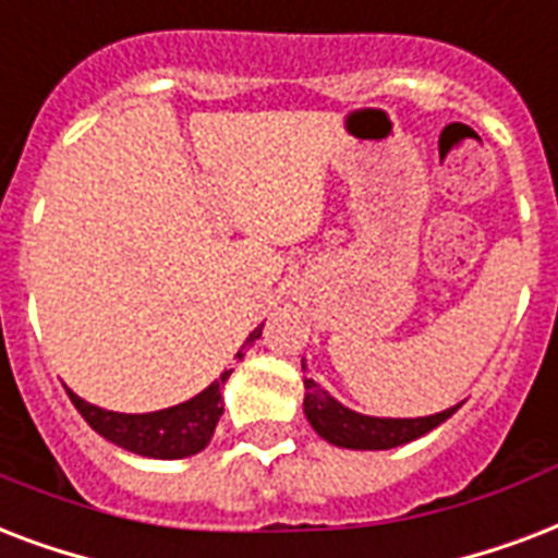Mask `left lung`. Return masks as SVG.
<instances>
[{"label": "left lung", "instance_id": "left-lung-1", "mask_svg": "<svg viewBox=\"0 0 558 558\" xmlns=\"http://www.w3.org/2000/svg\"><path fill=\"white\" fill-rule=\"evenodd\" d=\"M305 373V364H302ZM305 416H308L311 427L317 430L326 442L340 445V448H355V451H387L396 445L413 442L418 436H425L427 430H434L436 425H442L445 418L454 416L457 408H448L434 416L418 418H378L364 416L355 410L343 408L338 399H331L314 378H305Z\"/></svg>", "mask_w": 558, "mask_h": 558}]
</instances>
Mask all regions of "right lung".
Here are the masks:
<instances>
[{"instance_id":"add662e5","label":"right lung","mask_w":558,"mask_h":558,"mask_svg":"<svg viewBox=\"0 0 558 558\" xmlns=\"http://www.w3.org/2000/svg\"><path fill=\"white\" fill-rule=\"evenodd\" d=\"M262 326L244 340V347L235 355L239 361L244 357V349L262 335ZM230 375L232 369H223L218 381H211L194 399L174 404V408L157 410V413H113V410L95 408V404L84 401L72 390L66 392L77 413L86 418V425L93 427L95 434H101L104 439H110L124 451L154 457V460H183V457L197 454L209 445L215 425H218L220 413H223L220 390H223Z\"/></svg>"}]
</instances>
